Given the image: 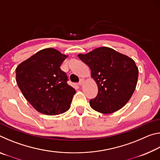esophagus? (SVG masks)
<instances>
[{
    "label": "esophagus",
    "mask_w": 160,
    "mask_h": 160,
    "mask_svg": "<svg viewBox=\"0 0 160 160\" xmlns=\"http://www.w3.org/2000/svg\"><path fill=\"white\" fill-rule=\"evenodd\" d=\"M84 81H85V80H84V79H82H82H80V82H78V85H82V84L84 83Z\"/></svg>",
    "instance_id": "34e87169"
}]
</instances>
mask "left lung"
Returning a JSON list of instances; mask_svg holds the SVG:
<instances>
[{
	"label": "left lung",
	"mask_w": 160,
	"mask_h": 160,
	"mask_svg": "<svg viewBox=\"0 0 160 160\" xmlns=\"http://www.w3.org/2000/svg\"><path fill=\"white\" fill-rule=\"evenodd\" d=\"M78 57L91 70L98 87L90 107L109 114L121 109L131 99L136 88L138 68L132 58L109 47H99Z\"/></svg>",
	"instance_id": "left-lung-1"
}]
</instances>
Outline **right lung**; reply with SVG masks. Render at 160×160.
Returning a JSON list of instances; mask_svg holds the SVG:
<instances>
[{"instance_id": "add662e5", "label": "right lung", "mask_w": 160, "mask_h": 160, "mask_svg": "<svg viewBox=\"0 0 160 160\" xmlns=\"http://www.w3.org/2000/svg\"><path fill=\"white\" fill-rule=\"evenodd\" d=\"M68 55L52 48L38 51L16 68V82L37 112L55 116L70 109L75 93L61 65Z\"/></svg>"}]
</instances>
